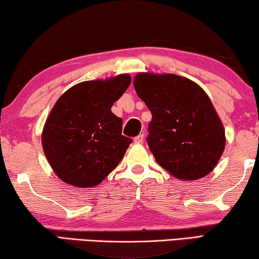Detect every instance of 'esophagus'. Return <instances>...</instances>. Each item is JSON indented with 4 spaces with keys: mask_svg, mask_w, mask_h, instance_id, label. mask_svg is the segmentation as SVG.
<instances>
[{
    "mask_svg": "<svg viewBox=\"0 0 259 259\" xmlns=\"http://www.w3.org/2000/svg\"><path fill=\"white\" fill-rule=\"evenodd\" d=\"M143 141H144V134H139V136H137L136 138H134V143L140 144V143H143Z\"/></svg>",
    "mask_w": 259,
    "mask_h": 259,
    "instance_id": "obj_1",
    "label": "esophagus"
}]
</instances>
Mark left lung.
<instances>
[{
    "label": "left lung",
    "mask_w": 259,
    "mask_h": 259,
    "mask_svg": "<svg viewBox=\"0 0 259 259\" xmlns=\"http://www.w3.org/2000/svg\"><path fill=\"white\" fill-rule=\"evenodd\" d=\"M134 88L152 113L146 141L158 164L184 180L208 175L224 151L225 132L205 92L175 74H138Z\"/></svg>",
    "instance_id": "8db88e82"
}]
</instances>
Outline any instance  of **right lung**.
Masks as SVG:
<instances>
[{"instance_id": "add662e5", "label": "right lung", "mask_w": 259, "mask_h": 259, "mask_svg": "<svg viewBox=\"0 0 259 259\" xmlns=\"http://www.w3.org/2000/svg\"><path fill=\"white\" fill-rule=\"evenodd\" d=\"M131 83L127 74L77 83L56 101L45 123L42 146L52 168L69 185L101 183L121 160L131 138L111 107Z\"/></svg>"}]
</instances>
